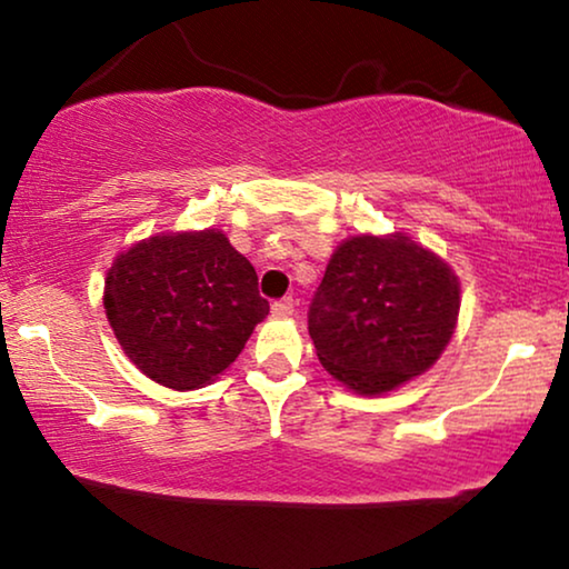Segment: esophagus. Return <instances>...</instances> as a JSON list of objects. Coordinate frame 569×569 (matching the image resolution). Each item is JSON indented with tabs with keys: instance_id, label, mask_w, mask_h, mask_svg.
Returning <instances> with one entry per match:
<instances>
[{
	"instance_id": "obj_1",
	"label": "esophagus",
	"mask_w": 569,
	"mask_h": 569,
	"mask_svg": "<svg viewBox=\"0 0 569 569\" xmlns=\"http://www.w3.org/2000/svg\"><path fill=\"white\" fill-rule=\"evenodd\" d=\"M292 313H295V300L292 298H282V300H277L274 306H271V316H274V318H287Z\"/></svg>"
}]
</instances>
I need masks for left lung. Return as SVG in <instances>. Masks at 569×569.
<instances>
[{
    "label": "left lung",
    "mask_w": 569,
    "mask_h": 569,
    "mask_svg": "<svg viewBox=\"0 0 569 569\" xmlns=\"http://www.w3.org/2000/svg\"><path fill=\"white\" fill-rule=\"evenodd\" d=\"M458 310L461 284L438 253L407 232H365L331 253L308 331L333 380L360 396H380L438 362Z\"/></svg>",
    "instance_id": "8db88e82"
}]
</instances>
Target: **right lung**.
<instances>
[{"label": "right lung", "instance_id": "right-lung-1", "mask_svg": "<svg viewBox=\"0 0 569 569\" xmlns=\"http://www.w3.org/2000/svg\"><path fill=\"white\" fill-rule=\"evenodd\" d=\"M103 306L123 355L173 391L222 376L269 316L251 261L214 228L158 232L121 251Z\"/></svg>", "mask_w": 569, "mask_h": 569}]
</instances>
